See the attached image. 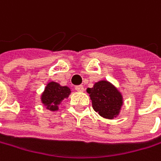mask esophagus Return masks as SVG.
Returning a JSON list of instances; mask_svg holds the SVG:
<instances>
[{"mask_svg":"<svg viewBox=\"0 0 161 161\" xmlns=\"http://www.w3.org/2000/svg\"><path fill=\"white\" fill-rule=\"evenodd\" d=\"M75 90H76L77 92H84V87H83L82 85H80V86H76V87H75Z\"/></svg>","mask_w":161,"mask_h":161,"instance_id":"1","label":"esophagus"}]
</instances>
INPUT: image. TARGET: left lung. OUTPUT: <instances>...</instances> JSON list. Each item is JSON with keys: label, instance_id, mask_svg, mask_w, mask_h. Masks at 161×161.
Returning a JSON list of instances; mask_svg holds the SVG:
<instances>
[{"label": "left lung", "instance_id": "left-lung-1", "mask_svg": "<svg viewBox=\"0 0 161 161\" xmlns=\"http://www.w3.org/2000/svg\"><path fill=\"white\" fill-rule=\"evenodd\" d=\"M93 109L103 118L112 120L116 118L124 105V98L121 92L110 82L101 80L92 88H88Z\"/></svg>", "mask_w": 161, "mask_h": 161}]
</instances>
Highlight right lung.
<instances>
[{
  "mask_svg": "<svg viewBox=\"0 0 161 161\" xmlns=\"http://www.w3.org/2000/svg\"><path fill=\"white\" fill-rule=\"evenodd\" d=\"M70 89L67 86H61L60 84L51 81L49 82L43 92L41 93L40 100L43 106L50 111H57L58 106L62 101L68 98L70 94Z\"/></svg>",
  "mask_w": 161,
  "mask_h": 161,
  "instance_id": "1",
  "label": "right lung"
}]
</instances>
